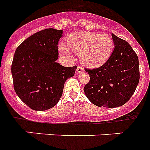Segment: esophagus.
Instances as JSON below:
<instances>
[{
    "mask_svg": "<svg viewBox=\"0 0 150 150\" xmlns=\"http://www.w3.org/2000/svg\"><path fill=\"white\" fill-rule=\"evenodd\" d=\"M84 71V69L82 68V66H81V65H79L77 68V70H76V72H77V74H80V73L83 72Z\"/></svg>",
    "mask_w": 150,
    "mask_h": 150,
    "instance_id": "obj_1",
    "label": "esophagus"
}]
</instances>
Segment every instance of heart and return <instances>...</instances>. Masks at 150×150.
Masks as SVG:
<instances>
[{
    "instance_id": "b5f03b06",
    "label": "heart",
    "mask_w": 150,
    "mask_h": 150,
    "mask_svg": "<svg viewBox=\"0 0 150 150\" xmlns=\"http://www.w3.org/2000/svg\"><path fill=\"white\" fill-rule=\"evenodd\" d=\"M113 47V39L107 34L78 32L69 38L68 46L61 44L58 50L62 56L71 58V50L75 54L81 55V60L86 65L98 67L109 59Z\"/></svg>"
}]
</instances>
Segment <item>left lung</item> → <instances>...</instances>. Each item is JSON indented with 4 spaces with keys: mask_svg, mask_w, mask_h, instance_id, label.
Instances as JSON below:
<instances>
[{
    "mask_svg": "<svg viewBox=\"0 0 150 150\" xmlns=\"http://www.w3.org/2000/svg\"><path fill=\"white\" fill-rule=\"evenodd\" d=\"M115 48L105 63L86 69L90 80L84 87L88 100L98 107L115 108L129 100L139 81V58L125 40L112 34Z\"/></svg>",
    "mask_w": 150,
    "mask_h": 150,
    "instance_id": "8db88e82",
    "label": "left lung"
}]
</instances>
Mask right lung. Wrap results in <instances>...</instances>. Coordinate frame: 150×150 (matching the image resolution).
<instances>
[{"label":"right lung","instance_id":"1","mask_svg":"<svg viewBox=\"0 0 150 150\" xmlns=\"http://www.w3.org/2000/svg\"><path fill=\"white\" fill-rule=\"evenodd\" d=\"M62 30L47 28L35 33L17 47L11 64L16 94L33 110L54 107L62 96L64 82L77 66L56 62Z\"/></svg>","mask_w":150,"mask_h":150}]
</instances>
